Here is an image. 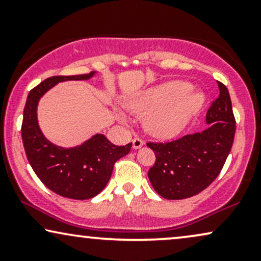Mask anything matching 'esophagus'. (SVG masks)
Returning a JSON list of instances; mask_svg holds the SVG:
<instances>
[{"label":"esophagus","instance_id":"obj_1","mask_svg":"<svg viewBox=\"0 0 261 261\" xmlns=\"http://www.w3.org/2000/svg\"><path fill=\"white\" fill-rule=\"evenodd\" d=\"M143 146V140L140 139V137H135V139L133 140V148L137 149L140 147H142Z\"/></svg>","mask_w":261,"mask_h":261}]
</instances>
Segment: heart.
I'll return each mask as SVG.
<instances>
[{"label":"heart","instance_id":"b5f03b06","mask_svg":"<svg viewBox=\"0 0 261 261\" xmlns=\"http://www.w3.org/2000/svg\"><path fill=\"white\" fill-rule=\"evenodd\" d=\"M191 91L193 86L190 83L173 81L141 93L130 101V108L140 116L154 113L148 120V131L161 139H170L180 134L191 116L201 109L202 94L196 93L184 98ZM121 119L126 121L124 115H121Z\"/></svg>","mask_w":261,"mask_h":261}]
</instances>
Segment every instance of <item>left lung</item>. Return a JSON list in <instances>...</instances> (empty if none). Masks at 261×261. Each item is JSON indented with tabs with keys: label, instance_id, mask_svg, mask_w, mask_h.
Masks as SVG:
<instances>
[{
	"label": "left lung",
	"instance_id": "obj_1",
	"mask_svg": "<svg viewBox=\"0 0 261 261\" xmlns=\"http://www.w3.org/2000/svg\"><path fill=\"white\" fill-rule=\"evenodd\" d=\"M217 85L218 97L206 113L205 130L169 142H147L155 154L148 170L149 181L164 199L197 195L223 168L234 140L236 119L228 89L223 83Z\"/></svg>",
	"mask_w": 261,
	"mask_h": 261
}]
</instances>
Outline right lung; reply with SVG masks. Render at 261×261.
Wrapping results in <instances>:
<instances>
[{
    "label": "right lung",
    "instance_id": "add662e5",
    "mask_svg": "<svg viewBox=\"0 0 261 261\" xmlns=\"http://www.w3.org/2000/svg\"><path fill=\"white\" fill-rule=\"evenodd\" d=\"M94 72L49 77L29 92L23 112L22 140L29 164L43 184L60 196L92 199L106 188L114 164L130 152L133 143L115 146L104 135H94L81 146L64 148L44 137L37 119L38 101L56 83L88 80Z\"/></svg>",
    "mask_w": 261,
    "mask_h": 261
}]
</instances>
